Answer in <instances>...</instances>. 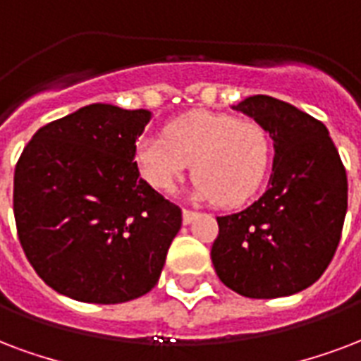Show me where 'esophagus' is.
<instances>
[{"label": "esophagus", "mask_w": 361, "mask_h": 361, "mask_svg": "<svg viewBox=\"0 0 361 361\" xmlns=\"http://www.w3.org/2000/svg\"><path fill=\"white\" fill-rule=\"evenodd\" d=\"M196 216H197L196 211L183 209V222H184V224H190V222L194 221V219H196Z\"/></svg>", "instance_id": "1"}]
</instances>
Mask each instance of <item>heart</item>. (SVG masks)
Returning a JSON list of instances; mask_svg holds the SVG:
<instances>
[{"instance_id": "heart-1", "label": "heart", "mask_w": 361, "mask_h": 361, "mask_svg": "<svg viewBox=\"0 0 361 361\" xmlns=\"http://www.w3.org/2000/svg\"><path fill=\"white\" fill-rule=\"evenodd\" d=\"M270 145L264 129L228 114L194 112L171 121L164 137L146 135L135 146L140 177L171 192L192 161L190 194L238 205L253 194L267 173Z\"/></svg>"}]
</instances>
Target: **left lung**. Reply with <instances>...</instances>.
<instances>
[{
	"label": "left lung",
	"mask_w": 361,
	"mask_h": 361,
	"mask_svg": "<svg viewBox=\"0 0 361 361\" xmlns=\"http://www.w3.org/2000/svg\"><path fill=\"white\" fill-rule=\"evenodd\" d=\"M232 110L272 137V175L257 202L216 216L211 261L235 293L289 297L312 286L337 251L348 205L345 165L327 127L293 104L255 94Z\"/></svg>",
	"instance_id": "1"
}]
</instances>
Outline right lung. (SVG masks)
Wrapping results in <instances>:
<instances>
[{"instance_id":"obj_1","label":"right lung","mask_w":361,"mask_h":361,"mask_svg":"<svg viewBox=\"0 0 361 361\" xmlns=\"http://www.w3.org/2000/svg\"><path fill=\"white\" fill-rule=\"evenodd\" d=\"M152 112L89 104L32 137L15 169L16 230L56 293L118 305L159 280L183 213L140 178L135 142Z\"/></svg>"}]
</instances>
